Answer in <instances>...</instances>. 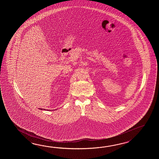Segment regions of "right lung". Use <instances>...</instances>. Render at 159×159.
<instances>
[{"label":"right lung","instance_id":"add662e5","mask_svg":"<svg viewBox=\"0 0 159 159\" xmlns=\"http://www.w3.org/2000/svg\"><path fill=\"white\" fill-rule=\"evenodd\" d=\"M39 108V109H40V110H48V111H51V110H57L58 107H54V108H47V109H46V108Z\"/></svg>","mask_w":159,"mask_h":159}]
</instances>
